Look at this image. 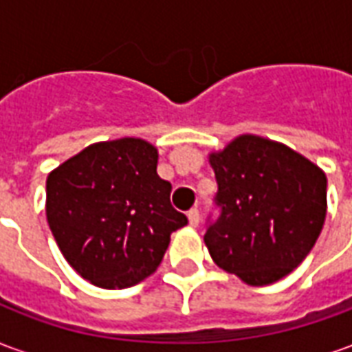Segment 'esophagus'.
<instances>
[{"label": "esophagus", "instance_id": "1", "mask_svg": "<svg viewBox=\"0 0 352 352\" xmlns=\"http://www.w3.org/2000/svg\"><path fill=\"white\" fill-rule=\"evenodd\" d=\"M188 222H190L192 226H198L199 224V209H196V207H194V209H190V211H188Z\"/></svg>", "mask_w": 352, "mask_h": 352}]
</instances>
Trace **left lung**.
Instances as JSON below:
<instances>
[{
    "label": "left lung",
    "mask_w": 352,
    "mask_h": 352,
    "mask_svg": "<svg viewBox=\"0 0 352 352\" xmlns=\"http://www.w3.org/2000/svg\"><path fill=\"white\" fill-rule=\"evenodd\" d=\"M219 190L206 245L222 270L262 287L300 264L326 217V175L302 154L241 135L211 154Z\"/></svg>",
    "instance_id": "8db88e82"
}]
</instances>
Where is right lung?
<instances>
[{
    "instance_id": "obj_1",
    "label": "right lung",
    "mask_w": 352,
    "mask_h": 352,
    "mask_svg": "<svg viewBox=\"0 0 352 352\" xmlns=\"http://www.w3.org/2000/svg\"><path fill=\"white\" fill-rule=\"evenodd\" d=\"M158 153L143 139L87 146L47 179V221L82 279L128 288L158 267L171 232L188 219L171 206L156 173Z\"/></svg>"
}]
</instances>
